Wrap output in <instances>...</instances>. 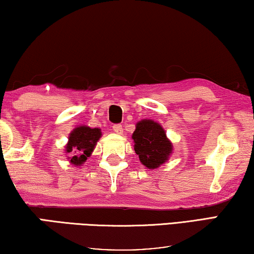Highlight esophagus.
<instances>
[{
    "mask_svg": "<svg viewBox=\"0 0 254 254\" xmlns=\"http://www.w3.org/2000/svg\"><path fill=\"white\" fill-rule=\"evenodd\" d=\"M113 131L115 132L116 134H122L123 133V127L121 124H115L114 127H113Z\"/></svg>",
    "mask_w": 254,
    "mask_h": 254,
    "instance_id": "34e87169",
    "label": "esophagus"
}]
</instances>
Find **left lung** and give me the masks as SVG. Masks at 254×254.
Here are the masks:
<instances>
[{
    "label": "left lung",
    "instance_id": "left-lung-1",
    "mask_svg": "<svg viewBox=\"0 0 254 254\" xmlns=\"http://www.w3.org/2000/svg\"><path fill=\"white\" fill-rule=\"evenodd\" d=\"M134 151L148 170H156L170 159L173 143L167 138L164 127L154 120L143 119L135 124L132 133Z\"/></svg>",
    "mask_w": 254,
    "mask_h": 254
}]
</instances>
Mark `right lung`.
<instances>
[{
  "mask_svg": "<svg viewBox=\"0 0 254 254\" xmlns=\"http://www.w3.org/2000/svg\"><path fill=\"white\" fill-rule=\"evenodd\" d=\"M102 136V131L98 127H89L88 126H78L71 131L69 140L65 144V155L69 163L73 166H81L92 151Z\"/></svg>",
  "mask_w": 254,
  "mask_h": 254,
  "instance_id": "1",
  "label": "right lung"
}]
</instances>
